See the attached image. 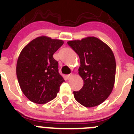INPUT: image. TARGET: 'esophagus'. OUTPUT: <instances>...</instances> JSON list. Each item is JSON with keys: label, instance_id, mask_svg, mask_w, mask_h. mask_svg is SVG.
<instances>
[{"label": "esophagus", "instance_id": "esophagus-1", "mask_svg": "<svg viewBox=\"0 0 134 134\" xmlns=\"http://www.w3.org/2000/svg\"><path fill=\"white\" fill-rule=\"evenodd\" d=\"M73 74H68V75L66 76V79H68V80H69V79H70L72 77Z\"/></svg>", "mask_w": 134, "mask_h": 134}]
</instances>
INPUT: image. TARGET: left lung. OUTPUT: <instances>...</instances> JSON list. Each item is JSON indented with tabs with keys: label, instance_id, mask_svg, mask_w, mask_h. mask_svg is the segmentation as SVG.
<instances>
[{
	"label": "left lung",
	"instance_id": "left-lung-1",
	"mask_svg": "<svg viewBox=\"0 0 134 134\" xmlns=\"http://www.w3.org/2000/svg\"><path fill=\"white\" fill-rule=\"evenodd\" d=\"M68 46L79 55V74L84 81L79 91H74V98L86 107L102 103L110 95L115 78L114 54L106 43L94 37L68 41Z\"/></svg>",
	"mask_w": 134,
	"mask_h": 134
}]
</instances>
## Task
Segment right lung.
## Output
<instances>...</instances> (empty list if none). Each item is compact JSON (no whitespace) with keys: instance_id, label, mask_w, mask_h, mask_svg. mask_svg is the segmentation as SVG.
<instances>
[{"instance_id":"right-lung-1","label":"right lung","mask_w":134,"mask_h":134,"mask_svg":"<svg viewBox=\"0 0 134 134\" xmlns=\"http://www.w3.org/2000/svg\"><path fill=\"white\" fill-rule=\"evenodd\" d=\"M64 43L46 36L32 40L22 49L16 63V76L23 94L32 102L44 104L53 100L65 81L53 55Z\"/></svg>"}]
</instances>
